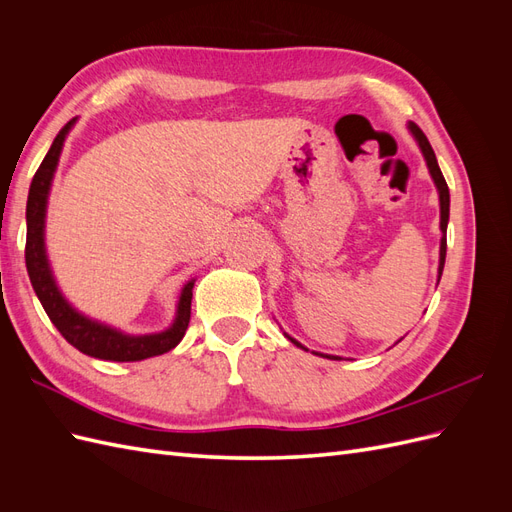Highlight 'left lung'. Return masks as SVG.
I'll use <instances>...</instances> for the list:
<instances>
[{"instance_id": "8db88e82", "label": "left lung", "mask_w": 512, "mask_h": 512, "mask_svg": "<svg viewBox=\"0 0 512 512\" xmlns=\"http://www.w3.org/2000/svg\"><path fill=\"white\" fill-rule=\"evenodd\" d=\"M408 128H410V132L414 134L418 147H421L423 156H425V160H427V166H429V173H431V177H433V183H436V188H438V192H440V230H442V241H440V267H438V277H442L444 260H446V226H448V211H451V194H448V185H446V181H444V175H442V170H440L438 160H436V153H433V149H431V145H429V141H427V136L423 134L421 128L416 126V123H410ZM290 342L301 346V344L297 342V339H292V337H290ZM301 348H303V346H301ZM320 356H324V354H320ZM329 359H337V356H329Z\"/></svg>"}]
</instances>
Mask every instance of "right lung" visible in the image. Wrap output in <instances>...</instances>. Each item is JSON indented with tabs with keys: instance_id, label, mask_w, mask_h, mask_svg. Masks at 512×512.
Returning a JSON list of instances; mask_svg holds the SVG:
<instances>
[{
	"instance_id": "right-lung-1",
	"label": "right lung",
	"mask_w": 512,
	"mask_h": 512,
	"mask_svg": "<svg viewBox=\"0 0 512 512\" xmlns=\"http://www.w3.org/2000/svg\"><path fill=\"white\" fill-rule=\"evenodd\" d=\"M74 119H70L64 128L59 130L55 141L46 153L42 164L38 166L36 175L29 185L27 196V241H25V265L29 280L38 294V299L44 307L46 316L51 318L55 329L64 335L66 342L81 350L87 356L104 361L130 363L143 361L149 356H158L168 350H173L188 331L190 314H192V288L194 280L185 284L181 290V299L177 307V318L173 327L164 333L156 335H123L111 327H104L100 322L81 316L68 301L61 297V292L55 286V280L49 269V260L44 252V215H46V196H49L51 179L59 162L61 147H64L66 134L72 128Z\"/></svg>"
}]
</instances>
